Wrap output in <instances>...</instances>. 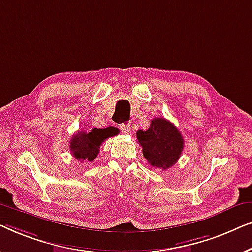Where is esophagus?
<instances>
[{
	"label": "esophagus",
	"mask_w": 252,
	"mask_h": 252,
	"mask_svg": "<svg viewBox=\"0 0 252 252\" xmlns=\"http://www.w3.org/2000/svg\"><path fill=\"white\" fill-rule=\"evenodd\" d=\"M121 130L122 132H125L126 134H130L131 133V130H132V127H131L130 125H121Z\"/></svg>",
	"instance_id": "34e87169"
}]
</instances>
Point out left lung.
<instances>
[{"instance_id": "1", "label": "left lung", "mask_w": 252, "mask_h": 252, "mask_svg": "<svg viewBox=\"0 0 252 252\" xmlns=\"http://www.w3.org/2000/svg\"><path fill=\"white\" fill-rule=\"evenodd\" d=\"M137 140L150 165L166 170L175 164L184 148V138L171 122L163 118L152 120L146 131H137Z\"/></svg>"}]
</instances>
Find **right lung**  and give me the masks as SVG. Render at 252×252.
<instances>
[{"label":"right lung","mask_w":252,"mask_h":252,"mask_svg":"<svg viewBox=\"0 0 252 252\" xmlns=\"http://www.w3.org/2000/svg\"><path fill=\"white\" fill-rule=\"evenodd\" d=\"M118 129L106 127V129H92L91 131H79L70 139L69 148L73 157L80 161H94L99 153L100 145L105 139L115 136Z\"/></svg>","instance_id":"1"}]
</instances>
